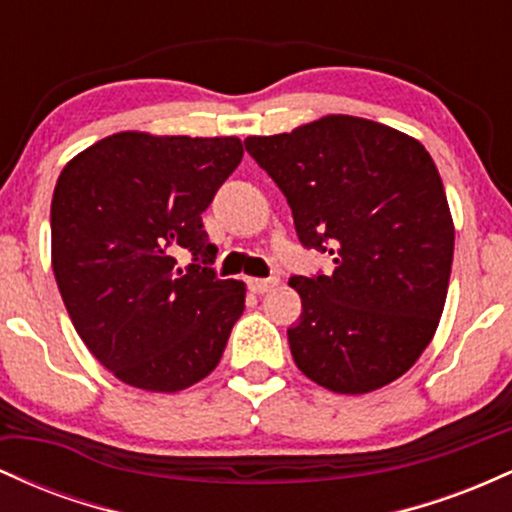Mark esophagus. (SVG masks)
I'll return each mask as SVG.
<instances>
[{"label":"esophagus","mask_w":512,"mask_h":512,"mask_svg":"<svg viewBox=\"0 0 512 512\" xmlns=\"http://www.w3.org/2000/svg\"><path fill=\"white\" fill-rule=\"evenodd\" d=\"M279 284V276H269V279H248V289L252 293H267L269 289Z\"/></svg>","instance_id":"obj_1"}]
</instances>
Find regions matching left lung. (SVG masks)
<instances>
[{"label":"left lung","mask_w":512,"mask_h":512,"mask_svg":"<svg viewBox=\"0 0 512 512\" xmlns=\"http://www.w3.org/2000/svg\"><path fill=\"white\" fill-rule=\"evenodd\" d=\"M245 149L284 192L303 248L332 274L293 276L296 366L339 395L373 392L414 366L436 332L455 228L436 163L380 122L327 115Z\"/></svg>","instance_id":"8db88e82"}]
</instances>
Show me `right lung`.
I'll return each instance as SVG.
<instances>
[{"mask_svg":"<svg viewBox=\"0 0 512 512\" xmlns=\"http://www.w3.org/2000/svg\"><path fill=\"white\" fill-rule=\"evenodd\" d=\"M240 158L236 137L120 132L60 173L52 272L79 337L122 383L178 392L219 366L245 284L216 276L202 214Z\"/></svg>","mask_w":512,"mask_h":512,"instance_id":"right-lung-1","label":"right lung"}]
</instances>
